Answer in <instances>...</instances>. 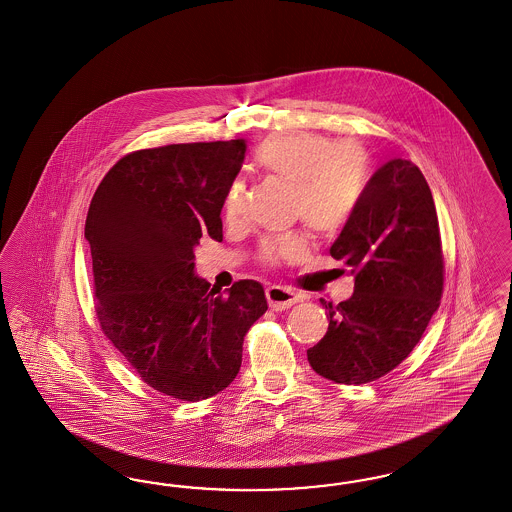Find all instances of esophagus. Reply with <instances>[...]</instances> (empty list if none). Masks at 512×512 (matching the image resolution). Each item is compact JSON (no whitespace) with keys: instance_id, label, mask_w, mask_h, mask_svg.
Returning a JSON list of instances; mask_svg holds the SVG:
<instances>
[{"instance_id":"obj_1","label":"esophagus","mask_w":512,"mask_h":512,"mask_svg":"<svg viewBox=\"0 0 512 512\" xmlns=\"http://www.w3.org/2000/svg\"><path fill=\"white\" fill-rule=\"evenodd\" d=\"M266 300H268V306L276 312H282L291 308L293 304L299 302V295H295L293 291L280 287V285H272L266 289Z\"/></svg>"}]
</instances>
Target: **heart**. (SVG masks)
Wrapping results in <instances>:
<instances>
[{
	"label": "heart",
	"mask_w": 512,
	"mask_h": 512,
	"mask_svg": "<svg viewBox=\"0 0 512 512\" xmlns=\"http://www.w3.org/2000/svg\"><path fill=\"white\" fill-rule=\"evenodd\" d=\"M253 159L265 174L293 185L291 215L319 234L342 229L352 219L367 187V157L355 141L289 130L268 136L255 149ZM244 196V183L232 181L223 196L227 221L242 215ZM306 249V238L300 232H287L263 240L259 259L274 266L300 259Z\"/></svg>",
	"instance_id": "1"
}]
</instances>
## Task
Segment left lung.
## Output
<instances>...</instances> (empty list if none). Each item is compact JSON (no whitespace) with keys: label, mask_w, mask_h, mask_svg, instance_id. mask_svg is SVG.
<instances>
[{"label":"left lung","mask_w":512,"mask_h":512,"mask_svg":"<svg viewBox=\"0 0 512 512\" xmlns=\"http://www.w3.org/2000/svg\"><path fill=\"white\" fill-rule=\"evenodd\" d=\"M331 255L353 274V295L321 300L329 329L306 353L319 376L359 386L406 359L441 304L439 219L416 164L391 159L374 172Z\"/></svg>","instance_id":"1"}]
</instances>
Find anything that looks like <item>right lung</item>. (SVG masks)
Returning <instances> with one entry per match:
<instances>
[{
	"mask_svg": "<svg viewBox=\"0 0 512 512\" xmlns=\"http://www.w3.org/2000/svg\"><path fill=\"white\" fill-rule=\"evenodd\" d=\"M244 157V140L134 151L107 172L87 213L100 327L145 384L179 401L229 386L244 336L268 310L255 280L221 293L194 276L200 238L223 240V196Z\"/></svg>",
	"mask_w": 512,
	"mask_h": 512,
	"instance_id": "obj_1",
	"label": "right lung"
}]
</instances>
